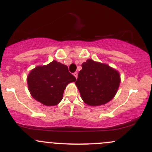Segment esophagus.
Returning a JSON list of instances; mask_svg holds the SVG:
<instances>
[{
    "label": "esophagus",
    "instance_id": "esophagus-1",
    "mask_svg": "<svg viewBox=\"0 0 152 152\" xmlns=\"http://www.w3.org/2000/svg\"><path fill=\"white\" fill-rule=\"evenodd\" d=\"M73 76H74L75 77H76V79H77V76H78V73H77V72H75V73H73Z\"/></svg>",
    "mask_w": 152,
    "mask_h": 152
}]
</instances>
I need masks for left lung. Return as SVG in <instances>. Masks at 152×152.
I'll return each mask as SVG.
<instances>
[{"instance_id":"left-lung-1","label":"left lung","mask_w":152,"mask_h":152,"mask_svg":"<svg viewBox=\"0 0 152 152\" xmlns=\"http://www.w3.org/2000/svg\"><path fill=\"white\" fill-rule=\"evenodd\" d=\"M82 67L76 85L83 101L90 106H100L110 101L120 84L118 71L91 59L84 62Z\"/></svg>"}]
</instances>
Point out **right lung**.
<instances>
[{
	"instance_id": "1",
	"label": "right lung",
	"mask_w": 152,
	"mask_h": 152,
	"mask_svg": "<svg viewBox=\"0 0 152 152\" xmlns=\"http://www.w3.org/2000/svg\"><path fill=\"white\" fill-rule=\"evenodd\" d=\"M31 96L45 106H55L63 98L68 83L76 78L69 73L67 66L56 61L32 69L27 78Z\"/></svg>"
}]
</instances>
